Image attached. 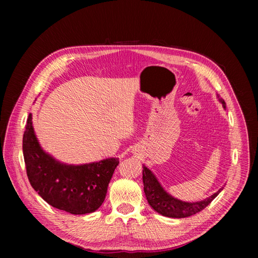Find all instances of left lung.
<instances>
[{"label":"left lung","mask_w":258,"mask_h":258,"mask_svg":"<svg viewBox=\"0 0 258 258\" xmlns=\"http://www.w3.org/2000/svg\"><path fill=\"white\" fill-rule=\"evenodd\" d=\"M220 101L225 108V101L223 99H220ZM143 184L145 196L150 206L159 214L173 218L188 217L200 212V211L207 208L217 195L223 190V188H221L213 194L212 196L202 201L184 202L173 198L168 192H166L152 171L148 170L146 167H143Z\"/></svg>","instance_id":"8db88e82"}]
</instances>
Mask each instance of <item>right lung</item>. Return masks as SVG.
<instances>
[{
    "label": "right lung",
    "instance_id": "1",
    "mask_svg": "<svg viewBox=\"0 0 258 258\" xmlns=\"http://www.w3.org/2000/svg\"><path fill=\"white\" fill-rule=\"evenodd\" d=\"M27 175L34 190L51 207L71 214H87L101 207L119 159L87 165H63L38 144L29 115L22 140Z\"/></svg>",
    "mask_w": 258,
    "mask_h": 258
}]
</instances>
